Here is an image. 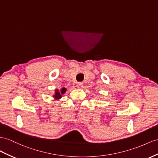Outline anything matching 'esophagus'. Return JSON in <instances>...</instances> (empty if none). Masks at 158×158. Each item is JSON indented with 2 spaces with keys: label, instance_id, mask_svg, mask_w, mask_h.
I'll return each instance as SVG.
<instances>
[{
  "label": "esophagus",
  "instance_id": "obj_1",
  "mask_svg": "<svg viewBox=\"0 0 158 158\" xmlns=\"http://www.w3.org/2000/svg\"><path fill=\"white\" fill-rule=\"evenodd\" d=\"M76 87L77 88H81L83 87V83L81 82H78L76 85Z\"/></svg>",
  "mask_w": 158,
  "mask_h": 158
}]
</instances>
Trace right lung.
<instances>
[{"mask_svg":"<svg viewBox=\"0 0 158 158\" xmlns=\"http://www.w3.org/2000/svg\"><path fill=\"white\" fill-rule=\"evenodd\" d=\"M65 91H66V88H64V87L62 88V89H61V91H60V92H59V90L56 89L55 90V94L53 97L55 98V99H60L62 97V95L65 93Z\"/></svg>","mask_w":158,"mask_h":158,"instance_id":"obj_1","label":"right lung"}]
</instances>
